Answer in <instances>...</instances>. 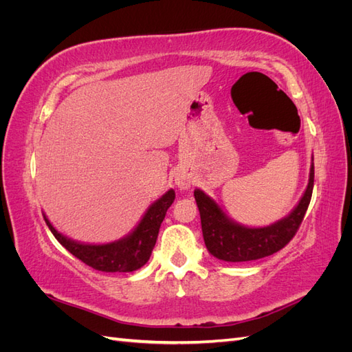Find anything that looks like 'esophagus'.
I'll return each mask as SVG.
<instances>
[{
	"label": "esophagus",
	"mask_w": 352,
	"mask_h": 352,
	"mask_svg": "<svg viewBox=\"0 0 352 352\" xmlns=\"http://www.w3.org/2000/svg\"><path fill=\"white\" fill-rule=\"evenodd\" d=\"M175 184L177 185V188L185 190V189H189L190 185H192V179H190V176L186 172L179 170V172L175 175Z\"/></svg>",
	"instance_id": "esophagus-1"
}]
</instances>
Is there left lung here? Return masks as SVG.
<instances>
[{"mask_svg": "<svg viewBox=\"0 0 352 352\" xmlns=\"http://www.w3.org/2000/svg\"><path fill=\"white\" fill-rule=\"evenodd\" d=\"M314 186V163L311 158L310 177L301 199L289 214L263 228H250L230 219L217 202L204 190L195 189L194 197L201 216L202 236L208 252L229 263L252 261L282 250L300 228L310 204Z\"/></svg>", "mask_w": 352, "mask_h": 352, "instance_id": "obj_1", "label": "left lung"}]
</instances>
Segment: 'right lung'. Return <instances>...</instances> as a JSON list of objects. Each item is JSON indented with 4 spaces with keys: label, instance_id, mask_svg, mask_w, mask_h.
Here are the masks:
<instances>
[{
    "label": "right lung",
    "instance_id": "right-lung-1",
    "mask_svg": "<svg viewBox=\"0 0 352 352\" xmlns=\"http://www.w3.org/2000/svg\"><path fill=\"white\" fill-rule=\"evenodd\" d=\"M175 197V190L168 189L162 198H158L148 207L141 221L129 235L109 243H85L73 241L51 225L45 212L44 220L52 235L63 247L74 257L88 264L89 267L105 273H127L141 269L150 260L160 226H162L168 207L173 204Z\"/></svg>",
    "mask_w": 352,
    "mask_h": 352
}]
</instances>
